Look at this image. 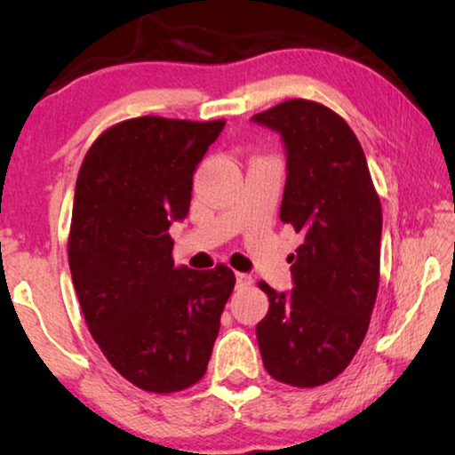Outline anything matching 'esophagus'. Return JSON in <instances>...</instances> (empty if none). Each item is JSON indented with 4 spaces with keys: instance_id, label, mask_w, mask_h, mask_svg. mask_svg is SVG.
I'll list each match as a JSON object with an SVG mask.
<instances>
[{
    "instance_id": "34e87169",
    "label": "esophagus",
    "mask_w": 455,
    "mask_h": 455,
    "mask_svg": "<svg viewBox=\"0 0 455 455\" xmlns=\"http://www.w3.org/2000/svg\"><path fill=\"white\" fill-rule=\"evenodd\" d=\"M252 284V276L246 273H236V287H251Z\"/></svg>"
}]
</instances>
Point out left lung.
<instances>
[{
  "instance_id": "obj_1",
  "label": "left lung",
  "mask_w": 455,
  "mask_h": 455,
  "mask_svg": "<svg viewBox=\"0 0 455 455\" xmlns=\"http://www.w3.org/2000/svg\"><path fill=\"white\" fill-rule=\"evenodd\" d=\"M287 150L281 220L303 235L291 255V292L265 281L257 341L268 375L317 387L343 371L363 343L379 287L381 203L363 148L331 108L292 98L255 114Z\"/></svg>"
}]
</instances>
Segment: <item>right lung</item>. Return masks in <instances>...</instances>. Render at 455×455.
I'll return each mask as SVG.
<instances>
[{
  "label": "right lung",
  "mask_w": 455,
  "mask_h": 455,
  "mask_svg": "<svg viewBox=\"0 0 455 455\" xmlns=\"http://www.w3.org/2000/svg\"><path fill=\"white\" fill-rule=\"evenodd\" d=\"M225 120L140 116L104 130L76 180L68 260L92 337L116 371L152 394L203 379L235 289L227 265L174 267L172 220Z\"/></svg>",
  "instance_id": "add662e5"
}]
</instances>
